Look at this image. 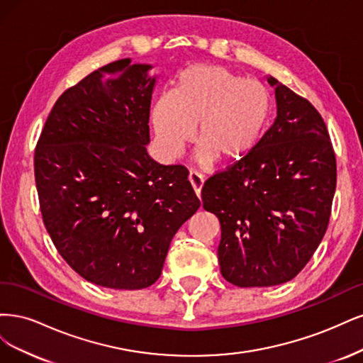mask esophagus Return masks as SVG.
Segmentation results:
<instances>
[{"instance_id":"esophagus-1","label":"esophagus","mask_w":363,"mask_h":363,"mask_svg":"<svg viewBox=\"0 0 363 363\" xmlns=\"http://www.w3.org/2000/svg\"><path fill=\"white\" fill-rule=\"evenodd\" d=\"M189 181L191 182L196 194L201 196V190H202L203 182H205V177H203V174L196 172V170H190V173H189Z\"/></svg>"}]
</instances>
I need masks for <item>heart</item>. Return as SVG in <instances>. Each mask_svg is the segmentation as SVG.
<instances>
[{"instance_id": "obj_1", "label": "heart", "mask_w": 363, "mask_h": 363, "mask_svg": "<svg viewBox=\"0 0 363 363\" xmlns=\"http://www.w3.org/2000/svg\"><path fill=\"white\" fill-rule=\"evenodd\" d=\"M272 114V96L256 79L225 66L191 65L161 95L152 110L158 142L178 157L196 130L199 160L237 161L256 147Z\"/></svg>"}]
</instances>
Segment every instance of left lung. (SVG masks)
<instances>
[{
    "label": "left lung",
    "instance_id": "8db88e82",
    "mask_svg": "<svg viewBox=\"0 0 363 363\" xmlns=\"http://www.w3.org/2000/svg\"><path fill=\"white\" fill-rule=\"evenodd\" d=\"M277 118L256 147L208 178L206 211L221 228L220 272L240 288L294 279L329 226L336 157L313 105L277 79Z\"/></svg>",
    "mask_w": 363,
    "mask_h": 363
}]
</instances>
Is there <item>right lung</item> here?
<instances>
[{"instance_id": "1", "label": "right lung", "mask_w": 363, "mask_h": 363, "mask_svg": "<svg viewBox=\"0 0 363 363\" xmlns=\"http://www.w3.org/2000/svg\"><path fill=\"white\" fill-rule=\"evenodd\" d=\"M150 67L122 58L65 90L34 150L40 213L55 249L105 288L155 284L173 235L201 206L186 167L158 164L146 152Z\"/></svg>"}]
</instances>
